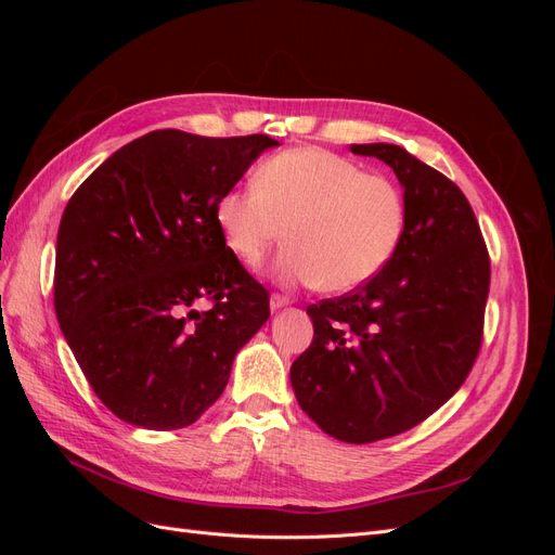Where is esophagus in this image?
I'll return each instance as SVG.
<instances>
[{
  "instance_id": "34e87169",
  "label": "esophagus",
  "mask_w": 555,
  "mask_h": 555,
  "mask_svg": "<svg viewBox=\"0 0 555 555\" xmlns=\"http://www.w3.org/2000/svg\"><path fill=\"white\" fill-rule=\"evenodd\" d=\"M289 306V300L284 298V296H271V312H278V310H282V308H287Z\"/></svg>"
}]
</instances>
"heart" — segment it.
<instances>
[{"label": "heart", "instance_id": "1", "mask_svg": "<svg viewBox=\"0 0 555 555\" xmlns=\"http://www.w3.org/2000/svg\"><path fill=\"white\" fill-rule=\"evenodd\" d=\"M398 184L365 173L322 147H292L268 157L255 188H231L215 204L229 249L257 266L284 231L271 275L282 284H319L328 294L359 289L384 271L405 233Z\"/></svg>", "mask_w": 555, "mask_h": 555}]
</instances>
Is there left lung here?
<instances>
[{
    "mask_svg": "<svg viewBox=\"0 0 555 555\" xmlns=\"http://www.w3.org/2000/svg\"><path fill=\"white\" fill-rule=\"evenodd\" d=\"M349 150L391 166L405 233L371 282L308 308L314 338L292 363V389L331 438L367 444L422 424L461 389L479 354L491 263L449 178L400 145Z\"/></svg>",
    "mask_w": 555,
    "mask_h": 555,
    "instance_id": "obj_1",
    "label": "left lung"
}]
</instances>
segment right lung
Returning <instances> with one entry per match:
<instances>
[{"label": "right lung", "instance_id": "1", "mask_svg": "<svg viewBox=\"0 0 555 555\" xmlns=\"http://www.w3.org/2000/svg\"><path fill=\"white\" fill-rule=\"evenodd\" d=\"M263 133L150 131L113 153L64 208L55 312L82 375L122 422L194 424L222 396L268 292L215 222V204L263 150ZM214 300L198 313L195 304Z\"/></svg>", "mask_w": 555, "mask_h": 555}]
</instances>
